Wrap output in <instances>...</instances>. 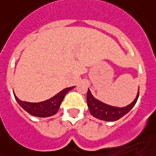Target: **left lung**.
<instances>
[{"instance_id":"obj_1","label":"left lung","mask_w":156,"mask_h":156,"mask_svg":"<svg viewBox=\"0 0 156 156\" xmlns=\"http://www.w3.org/2000/svg\"><path fill=\"white\" fill-rule=\"evenodd\" d=\"M138 97H139V89L137 92L136 98L131 104L123 107H113L111 105L106 104L104 102L95 98L88 88L87 93V103L90 113L94 117L106 122H115L122 118L123 116H125L126 114H127L133 108L134 106L136 103Z\"/></svg>"}]
</instances>
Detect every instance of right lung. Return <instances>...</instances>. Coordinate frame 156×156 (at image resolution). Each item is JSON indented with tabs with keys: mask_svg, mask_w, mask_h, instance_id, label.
<instances>
[{
	"mask_svg": "<svg viewBox=\"0 0 156 156\" xmlns=\"http://www.w3.org/2000/svg\"><path fill=\"white\" fill-rule=\"evenodd\" d=\"M73 87H74L64 88L58 93L57 95L40 102H29V101H21L16 96L15 93H14V96L20 106L22 107L24 110L26 111L29 114H30L32 116H38V117H48V116H51L57 113L58 108L60 107L61 102L64 98L65 95Z\"/></svg>",
	"mask_w": 156,
	"mask_h": 156,
	"instance_id": "add662e5",
	"label": "right lung"
}]
</instances>
